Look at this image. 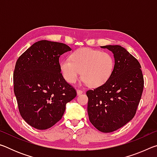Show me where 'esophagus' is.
<instances>
[{"label":"esophagus","instance_id":"34e87169","mask_svg":"<svg viewBox=\"0 0 157 157\" xmlns=\"http://www.w3.org/2000/svg\"><path fill=\"white\" fill-rule=\"evenodd\" d=\"M83 91H82V90H81V89H78L77 90V94L78 95H81L82 94H83Z\"/></svg>","mask_w":157,"mask_h":157}]
</instances>
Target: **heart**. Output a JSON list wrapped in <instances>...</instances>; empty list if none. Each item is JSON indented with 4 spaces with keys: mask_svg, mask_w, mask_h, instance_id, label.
Returning <instances> with one entry per match:
<instances>
[{
    "mask_svg": "<svg viewBox=\"0 0 157 157\" xmlns=\"http://www.w3.org/2000/svg\"><path fill=\"white\" fill-rule=\"evenodd\" d=\"M114 59L108 52L91 48H80L71 55L70 59L60 62L63 78L69 83L78 80L82 71V78L91 87L104 84L112 74Z\"/></svg>",
    "mask_w": 157,
    "mask_h": 157,
    "instance_id": "obj_1",
    "label": "heart"
}]
</instances>
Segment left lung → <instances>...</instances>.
Wrapping results in <instances>:
<instances>
[{
  "label": "left lung",
  "instance_id": "8db88e82",
  "mask_svg": "<svg viewBox=\"0 0 157 157\" xmlns=\"http://www.w3.org/2000/svg\"><path fill=\"white\" fill-rule=\"evenodd\" d=\"M113 52L115 64L104 84L86 91L89 121L105 133L123 127L134 118L141 98L144 79L140 64L123 47L101 46Z\"/></svg>",
  "mask_w": 157,
  "mask_h": 157
}]
</instances>
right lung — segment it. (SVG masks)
Masks as SVG:
<instances>
[{
	"instance_id": "1",
	"label": "right lung",
	"mask_w": 157,
	"mask_h": 157,
	"mask_svg": "<svg viewBox=\"0 0 157 157\" xmlns=\"http://www.w3.org/2000/svg\"><path fill=\"white\" fill-rule=\"evenodd\" d=\"M71 50L66 44L41 40L18 57L14 71V91L26 123L38 129L52 127L62 118L66 103L77 95L61 73L59 57Z\"/></svg>"
}]
</instances>
